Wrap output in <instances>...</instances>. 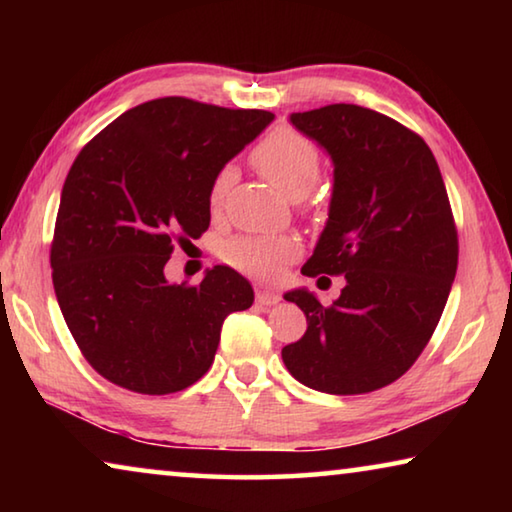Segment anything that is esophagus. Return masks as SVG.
<instances>
[{
	"instance_id": "esophagus-1",
	"label": "esophagus",
	"mask_w": 512,
	"mask_h": 512,
	"mask_svg": "<svg viewBox=\"0 0 512 512\" xmlns=\"http://www.w3.org/2000/svg\"><path fill=\"white\" fill-rule=\"evenodd\" d=\"M255 300H257V305L271 307V305H277V302H280V296H277V293H273V291L264 289V287H257V291H255Z\"/></svg>"
}]
</instances>
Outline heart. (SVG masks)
Segmentation results:
<instances>
[{
    "label": "heart",
    "instance_id": "obj_1",
    "mask_svg": "<svg viewBox=\"0 0 512 512\" xmlns=\"http://www.w3.org/2000/svg\"><path fill=\"white\" fill-rule=\"evenodd\" d=\"M255 169L271 183L277 192L291 201L305 198L316 187L320 178V155L316 146L305 135L289 128H280L266 135L253 151ZM235 180L230 167L216 173L210 187L212 210L221 207L225 194ZM300 246L291 237H235L225 241L221 255L230 266L239 268L241 273L257 277H273L296 259Z\"/></svg>",
    "mask_w": 512,
    "mask_h": 512
}]
</instances>
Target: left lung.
Returning a JSON list of instances; mask_svg holds the SVG:
<instances>
[{"label": "left lung", "instance_id": "1", "mask_svg": "<svg viewBox=\"0 0 512 512\" xmlns=\"http://www.w3.org/2000/svg\"><path fill=\"white\" fill-rule=\"evenodd\" d=\"M334 162L329 219L302 266L345 275L332 305L293 289L307 316L282 361L300 384L361 395L393 384L427 348L458 266V235L438 162L418 133L354 103L293 112Z\"/></svg>", "mask_w": 512, "mask_h": 512}]
</instances>
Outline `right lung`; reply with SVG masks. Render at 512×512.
Here are the masks:
<instances>
[{
    "instance_id": "1",
    "label": "right lung",
    "mask_w": 512,
    "mask_h": 512,
    "mask_svg": "<svg viewBox=\"0 0 512 512\" xmlns=\"http://www.w3.org/2000/svg\"><path fill=\"white\" fill-rule=\"evenodd\" d=\"M185 97L140 103L92 137L69 169L51 241L60 311L90 366L126 391L178 393L210 370L221 325L253 287L214 266L169 284L176 244L210 228V187L273 121Z\"/></svg>"
}]
</instances>
